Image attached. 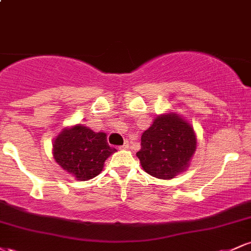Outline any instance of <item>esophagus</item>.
Segmentation results:
<instances>
[{"label":"esophagus","mask_w":251,"mask_h":251,"mask_svg":"<svg viewBox=\"0 0 251 251\" xmlns=\"http://www.w3.org/2000/svg\"><path fill=\"white\" fill-rule=\"evenodd\" d=\"M128 146H129L128 140H126V142L124 143V145H123V146H120V149H123V150H127V149H128Z\"/></svg>","instance_id":"obj_1"}]
</instances>
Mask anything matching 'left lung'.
Returning <instances> with one entry per match:
<instances>
[{
  "instance_id": "obj_1",
  "label": "left lung",
  "mask_w": 251,
  "mask_h": 251,
  "mask_svg": "<svg viewBox=\"0 0 251 251\" xmlns=\"http://www.w3.org/2000/svg\"><path fill=\"white\" fill-rule=\"evenodd\" d=\"M196 144L194 128L185 120L176 113L163 114L143 133L137 157L149 175L171 179L188 168Z\"/></svg>"
}]
</instances>
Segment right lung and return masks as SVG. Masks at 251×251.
Masks as SVG:
<instances>
[{
    "instance_id": "add662e5",
    "label": "right lung",
    "mask_w": 251,
    "mask_h": 251,
    "mask_svg": "<svg viewBox=\"0 0 251 251\" xmlns=\"http://www.w3.org/2000/svg\"><path fill=\"white\" fill-rule=\"evenodd\" d=\"M116 151L108 145L105 133H97L80 124L63 129L53 144L55 162L79 180L99 175L105 160Z\"/></svg>"
}]
</instances>
